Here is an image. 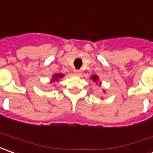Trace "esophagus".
Returning a JSON list of instances; mask_svg holds the SVG:
<instances>
[{
	"instance_id": "esophagus-1",
	"label": "esophagus",
	"mask_w": 153,
	"mask_h": 153,
	"mask_svg": "<svg viewBox=\"0 0 153 153\" xmlns=\"http://www.w3.org/2000/svg\"><path fill=\"white\" fill-rule=\"evenodd\" d=\"M74 74H75V75H78V76L81 75V71H80L79 69H75V70L74 71Z\"/></svg>"
}]
</instances>
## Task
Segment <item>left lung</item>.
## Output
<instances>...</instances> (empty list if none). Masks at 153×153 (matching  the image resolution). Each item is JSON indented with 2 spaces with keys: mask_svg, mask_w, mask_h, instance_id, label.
I'll return each instance as SVG.
<instances>
[{
  "mask_svg": "<svg viewBox=\"0 0 153 153\" xmlns=\"http://www.w3.org/2000/svg\"><path fill=\"white\" fill-rule=\"evenodd\" d=\"M91 79H92L94 81H96V80L98 78H97V75H93V76L91 77Z\"/></svg>",
  "mask_w": 153,
  "mask_h": 153,
  "instance_id": "obj_1",
  "label": "left lung"
}]
</instances>
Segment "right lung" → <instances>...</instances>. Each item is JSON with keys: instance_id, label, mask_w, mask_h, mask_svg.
Returning <instances> with one entry per match:
<instances>
[{"instance_id": "right-lung-1", "label": "right lung", "mask_w": 153, "mask_h": 153, "mask_svg": "<svg viewBox=\"0 0 153 153\" xmlns=\"http://www.w3.org/2000/svg\"><path fill=\"white\" fill-rule=\"evenodd\" d=\"M62 76H63V75H62V74H56V75H54V76H53L52 80H53V81H55L56 79H57L58 78H62Z\"/></svg>"}]
</instances>
